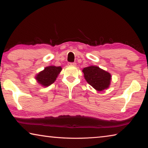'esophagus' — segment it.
I'll return each instance as SVG.
<instances>
[{
    "instance_id": "esophagus-1",
    "label": "esophagus",
    "mask_w": 148,
    "mask_h": 148,
    "mask_svg": "<svg viewBox=\"0 0 148 148\" xmlns=\"http://www.w3.org/2000/svg\"><path fill=\"white\" fill-rule=\"evenodd\" d=\"M68 65H69V66H76V62H69Z\"/></svg>"
}]
</instances>
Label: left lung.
<instances>
[{"label": "left lung", "instance_id": "left-lung-1", "mask_svg": "<svg viewBox=\"0 0 148 148\" xmlns=\"http://www.w3.org/2000/svg\"><path fill=\"white\" fill-rule=\"evenodd\" d=\"M84 77L90 86L99 91L108 88L111 74L97 66H90L83 69Z\"/></svg>", "mask_w": 148, "mask_h": 148}]
</instances>
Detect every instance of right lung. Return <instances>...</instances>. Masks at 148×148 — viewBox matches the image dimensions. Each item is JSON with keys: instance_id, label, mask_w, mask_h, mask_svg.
Here are the masks:
<instances>
[{"instance_id": "obj_1", "label": "right lung", "mask_w": 148, "mask_h": 148, "mask_svg": "<svg viewBox=\"0 0 148 148\" xmlns=\"http://www.w3.org/2000/svg\"><path fill=\"white\" fill-rule=\"evenodd\" d=\"M61 66H49L40 72L36 76V79L39 84L44 87H47L54 83L59 74L61 72Z\"/></svg>"}]
</instances>
